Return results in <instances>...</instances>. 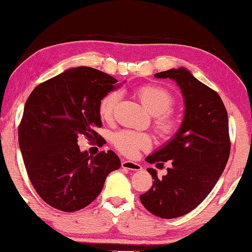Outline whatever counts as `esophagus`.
Masks as SVG:
<instances>
[{
    "label": "esophagus",
    "instance_id": "esophagus-1",
    "mask_svg": "<svg viewBox=\"0 0 252 252\" xmlns=\"http://www.w3.org/2000/svg\"><path fill=\"white\" fill-rule=\"evenodd\" d=\"M122 167L127 168V170H130V171L142 170V166H141L140 164L134 163V161H130V160H123L122 161Z\"/></svg>",
    "mask_w": 252,
    "mask_h": 252
}]
</instances>
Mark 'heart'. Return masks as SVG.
I'll use <instances>...</instances> for the list:
<instances>
[{
  "mask_svg": "<svg viewBox=\"0 0 252 252\" xmlns=\"http://www.w3.org/2000/svg\"><path fill=\"white\" fill-rule=\"evenodd\" d=\"M136 95L148 111L154 116V127L158 136L163 140H170L177 134L180 122L170 110L174 105V97L160 86L144 85L136 89ZM122 98L118 91H111L103 96L99 102V115L109 120L113 115L116 106ZM112 142L120 153L126 156H135L139 150L148 149L151 146V136L143 132L123 129L112 137Z\"/></svg>",
  "mask_w": 252,
  "mask_h": 252,
  "instance_id": "heart-1",
  "label": "heart"
}]
</instances>
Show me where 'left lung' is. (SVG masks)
Instances as JSON below:
<instances>
[{
    "mask_svg": "<svg viewBox=\"0 0 252 252\" xmlns=\"http://www.w3.org/2000/svg\"><path fill=\"white\" fill-rule=\"evenodd\" d=\"M177 82L185 98L180 128L161 149L148 156V163L170 161L167 174L154 179L151 188L140 195L148 211L164 219L187 215L204 201L225 170L229 157L228 116L218 95L197 80L187 68L179 67L155 74Z\"/></svg>",
    "mask_w": 252,
    "mask_h": 252,
    "instance_id": "left-lung-1",
    "label": "left lung"
}]
</instances>
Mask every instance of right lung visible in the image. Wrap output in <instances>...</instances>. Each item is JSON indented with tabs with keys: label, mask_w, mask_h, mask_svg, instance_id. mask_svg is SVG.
Instances as JSON below:
<instances>
[{
	"label": "right lung",
	"mask_w": 252,
	"mask_h": 252,
	"mask_svg": "<svg viewBox=\"0 0 252 252\" xmlns=\"http://www.w3.org/2000/svg\"><path fill=\"white\" fill-rule=\"evenodd\" d=\"M117 81L96 68L74 67L40 84L27 98L20 151L34 189L55 209L74 212L91 204L108 174L122 165L112 150L89 156L78 146L81 135L101 137L95 130L102 126L99 102Z\"/></svg>",
	"instance_id": "obj_1"
}]
</instances>
